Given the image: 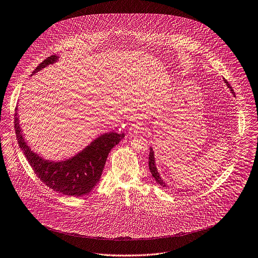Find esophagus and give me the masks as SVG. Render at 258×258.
<instances>
[{
  "label": "esophagus",
  "mask_w": 258,
  "mask_h": 258,
  "mask_svg": "<svg viewBox=\"0 0 258 258\" xmlns=\"http://www.w3.org/2000/svg\"><path fill=\"white\" fill-rule=\"evenodd\" d=\"M144 131V124L141 123V122H138V123H134L131 125L130 130H128V134L132 136V137H135V136H138L140 134H142Z\"/></svg>",
  "instance_id": "1"
}]
</instances>
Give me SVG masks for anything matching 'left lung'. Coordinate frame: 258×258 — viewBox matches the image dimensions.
Instances as JSON below:
<instances>
[{
	"label": "left lung",
	"mask_w": 258,
	"mask_h": 258,
	"mask_svg": "<svg viewBox=\"0 0 258 258\" xmlns=\"http://www.w3.org/2000/svg\"><path fill=\"white\" fill-rule=\"evenodd\" d=\"M224 82H225L226 86L228 87V89L230 90L231 94H233V95L235 96V94H234V91H233L232 87H230V85L228 84V82H227L226 80H224ZM149 167H150V170H151L152 175H153V177L155 178V181H156L157 183H159L161 186L166 187V186H167V184H166V183L163 181V179L160 177V174H159V172H158V170H157V167H156V164H155V153H154V150H153V148H152V147H151L150 156H149Z\"/></svg>",
	"instance_id": "1"
}]
</instances>
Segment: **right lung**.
<instances>
[{"label": "right lung", "mask_w": 258, "mask_h": 258, "mask_svg": "<svg viewBox=\"0 0 258 258\" xmlns=\"http://www.w3.org/2000/svg\"><path fill=\"white\" fill-rule=\"evenodd\" d=\"M57 55H51L42 61L32 76L54 63ZM18 105L15 112V132L19 147L27 157L38 177L52 190L70 197H82L89 194L99 182L107 155L123 138L124 134L105 133L94 140L77 155L59 161L45 159L28 146L18 116Z\"/></svg>", "instance_id": "add662e5"}]
</instances>
